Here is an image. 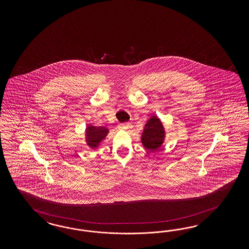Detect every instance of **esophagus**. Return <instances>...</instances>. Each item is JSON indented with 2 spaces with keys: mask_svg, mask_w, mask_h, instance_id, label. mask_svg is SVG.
Here are the masks:
<instances>
[{
  "mask_svg": "<svg viewBox=\"0 0 249 249\" xmlns=\"http://www.w3.org/2000/svg\"><path fill=\"white\" fill-rule=\"evenodd\" d=\"M130 128V124L129 123H126V124H121L120 125V128L122 130H128V128Z\"/></svg>",
  "mask_w": 249,
  "mask_h": 249,
  "instance_id": "34e87169",
  "label": "esophagus"
}]
</instances>
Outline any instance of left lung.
<instances>
[{
    "label": "left lung",
    "mask_w": 249,
    "mask_h": 249,
    "mask_svg": "<svg viewBox=\"0 0 249 249\" xmlns=\"http://www.w3.org/2000/svg\"><path fill=\"white\" fill-rule=\"evenodd\" d=\"M164 126L157 116L153 115L144 125L141 142L148 151H155L160 149L165 141Z\"/></svg>",
    "instance_id": "1"
}]
</instances>
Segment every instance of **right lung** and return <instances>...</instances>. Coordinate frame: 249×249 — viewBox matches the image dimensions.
I'll list each match as a JSON object with an SVG mask.
<instances>
[{
    "mask_svg": "<svg viewBox=\"0 0 249 249\" xmlns=\"http://www.w3.org/2000/svg\"><path fill=\"white\" fill-rule=\"evenodd\" d=\"M109 132L106 127H95L89 124L85 129V142L92 150H96L102 143Z\"/></svg>",
    "mask_w": 249,
    "mask_h": 249,
    "instance_id": "obj_1",
    "label": "right lung"
}]
</instances>
